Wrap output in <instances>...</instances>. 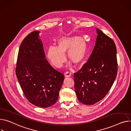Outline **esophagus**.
Instances as JSON below:
<instances>
[{"instance_id":"34e87169","label":"esophagus","mask_w":131,"mask_h":131,"mask_svg":"<svg viewBox=\"0 0 131 131\" xmlns=\"http://www.w3.org/2000/svg\"><path fill=\"white\" fill-rule=\"evenodd\" d=\"M64 76H65V77H70L71 76V73L70 72H67L65 73Z\"/></svg>"}]
</instances>
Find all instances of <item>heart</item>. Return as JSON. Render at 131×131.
Masks as SVG:
<instances>
[{
  "label": "heart",
  "mask_w": 131,
  "mask_h": 131,
  "mask_svg": "<svg viewBox=\"0 0 131 131\" xmlns=\"http://www.w3.org/2000/svg\"><path fill=\"white\" fill-rule=\"evenodd\" d=\"M88 45L81 36L62 37L57 41V46H51L48 50L47 56L51 63L57 68H60L66 60L68 53L69 59L76 65H81L88 54ZM71 67V65H68Z\"/></svg>",
  "instance_id": "1"
}]
</instances>
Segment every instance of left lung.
<instances>
[{"mask_svg":"<svg viewBox=\"0 0 131 131\" xmlns=\"http://www.w3.org/2000/svg\"><path fill=\"white\" fill-rule=\"evenodd\" d=\"M96 31L95 45L88 62L74 74L77 99L85 105H93L105 97L117 73L115 42L99 29Z\"/></svg>","mask_w":131,"mask_h":131,"instance_id":"8db88e82","label":"left lung"}]
</instances>
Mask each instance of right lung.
I'll return each instance as SVG.
<instances>
[{
	"mask_svg": "<svg viewBox=\"0 0 131 131\" xmlns=\"http://www.w3.org/2000/svg\"><path fill=\"white\" fill-rule=\"evenodd\" d=\"M39 32L32 31L23 40L16 74L26 99L34 105L46 108L57 102L64 76L45 59Z\"/></svg>",
	"mask_w": 131,
	"mask_h": 131,
	"instance_id": "add662e5",
	"label": "right lung"
}]
</instances>
